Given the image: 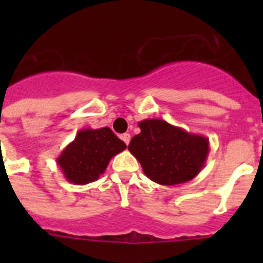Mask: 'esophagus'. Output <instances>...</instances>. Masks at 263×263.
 Here are the masks:
<instances>
[{"label":"esophagus","mask_w":263,"mask_h":263,"mask_svg":"<svg viewBox=\"0 0 263 263\" xmlns=\"http://www.w3.org/2000/svg\"><path fill=\"white\" fill-rule=\"evenodd\" d=\"M121 139H122V141H124V142L126 143V146H127V145H129V142H130V134L129 133L122 134V136H121Z\"/></svg>","instance_id":"esophagus-1"}]
</instances>
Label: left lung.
<instances>
[{"label": "left lung", "instance_id": "left-lung-1", "mask_svg": "<svg viewBox=\"0 0 263 263\" xmlns=\"http://www.w3.org/2000/svg\"><path fill=\"white\" fill-rule=\"evenodd\" d=\"M141 133L129 143V152L138 159L150 180L162 185L187 183L203 170L210 154V139L159 118L138 124Z\"/></svg>", "mask_w": 263, "mask_h": 263}]
</instances>
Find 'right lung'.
<instances>
[{
  "instance_id": "add662e5",
  "label": "right lung",
  "mask_w": 263,
  "mask_h": 263,
  "mask_svg": "<svg viewBox=\"0 0 263 263\" xmlns=\"http://www.w3.org/2000/svg\"><path fill=\"white\" fill-rule=\"evenodd\" d=\"M125 148L126 145L109 127L81 129L63 148L57 163L66 180L84 185L97 180L105 173L111 158Z\"/></svg>"
}]
</instances>
